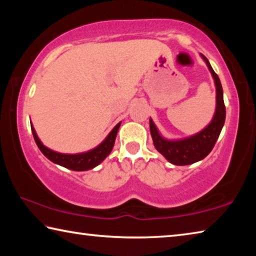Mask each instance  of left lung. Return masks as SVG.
<instances>
[{
    "instance_id": "obj_1",
    "label": "left lung",
    "mask_w": 256,
    "mask_h": 256,
    "mask_svg": "<svg viewBox=\"0 0 256 256\" xmlns=\"http://www.w3.org/2000/svg\"><path fill=\"white\" fill-rule=\"evenodd\" d=\"M208 68L214 78L216 86V110L210 123L193 136L180 138H167L162 136L154 120L150 118V133L154 148L168 162L176 166H185L204 159L214 149L226 120V107L224 102V92L218 76L211 68L209 60L201 54Z\"/></svg>"
}]
</instances>
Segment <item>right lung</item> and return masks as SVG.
Returning a JSON list of instances; mask_svg holds the SVG:
<instances>
[{"instance_id": "obj_1", "label": "right lung", "mask_w": 256, "mask_h": 256, "mask_svg": "<svg viewBox=\"0 0 256 256\" xmlns=\"http://www.w3.org/2000/svg\"><path fill=\"white\" fill-rule=\"evenodd\" d=\"M32 131L34 141L38 146V148L42 151V154L45 156L47 159H50L52 162L60 166L66 167L68 170H74V172H84L92 170L99 164H102L104 160L107 158V156L112 152V146L115 144L116 136H118V128L120 126V122L116 124L114 128L108 133V136L104 138L102 144H99L97 146H94V149H90L88 151L80 154H62L54 151L50 148H47L46 146L42 144L40 138H38L36 130L34 128L32 123Z\"/></svg>"}]
</instances>
